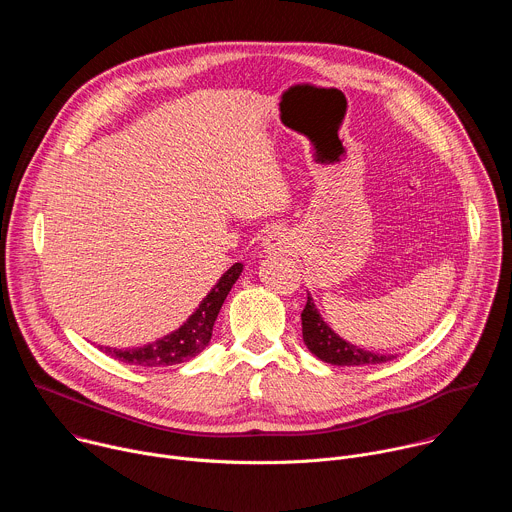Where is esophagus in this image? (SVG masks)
I'll return each instance as SVG.
<instances>
[{
    "label": "esophagus",
    "instance_id": "1",
    "mask_svg": "<svg viewBox=\"0 0 512 512\" xmlns=\"http://www.w3.org/2000/svg\"><path fill=\"white\" fill-rule=\"evenodd\" d=\"M263 247H265L269 253H283V251H287V247H289L287 233L281 231V229H273V231L267 233V237L263 239Z\"/></svg>",
    "mask_w": 512,
    "mask_h": 512
}]
</instances>
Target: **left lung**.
<instances>
[{
	"label": "left lung",
	"mask_w": 512,
	"mask_h": 512,
	"mask_svg": "<svg viewBox=\"0 0 512 512\" xmlns=\"http://www.w3.org/2000/svg\"><path fill=\"white\" fill-rule=\"evenodd\" d=\"M302 334L312 354H316L324 362L338 364V367H362V364H381L395 358V356L375 354L369 350L356 348L354 344H348L346 340H342L318 314L314 300L310 296L302 312Z\"/></svg>",
	"instance_id": "left-lung-1"
}]
</instances>
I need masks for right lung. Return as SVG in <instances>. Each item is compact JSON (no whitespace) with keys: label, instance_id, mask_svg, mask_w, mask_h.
I'll use <instances>...</instances> for the list:
<instances>
[{"label":"right lung","instance_id":"obj_1","mask_svg":"<svg viewBox=\"0 0 512 512\" xmlns=\"http://www.w3.org/2000/svg\"><path fill=\"white\" fill-rule=\"evenodd\" d=\"M241 271H243V263H235L221 279H218V283L200 302L196 312L176 332L152 344L137 346V348L119 350V348L101 346V350L111 358H117L127 364H137V367H170V364H178L196 356L210 342L214 320L218 312H221L229 291L239 279Z\"/></svg>","mask_w":512,"mask_h":512}]
</instances>
